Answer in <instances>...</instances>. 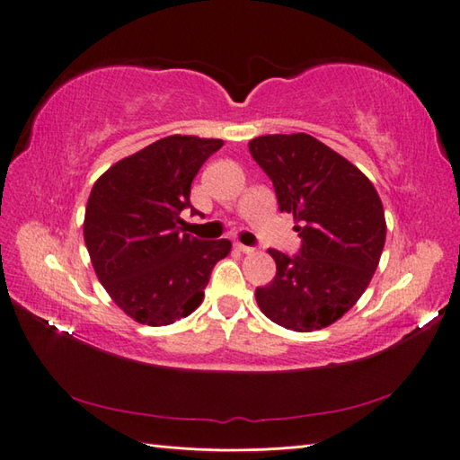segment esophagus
I'll return each mask as SVG.
<instances>
[{"instance_id": "esophagus-1", "label": "esophagus", "mask_w": 460, "mask_h": 460, "mask_svg": "<svg viewBox=\"0 0 460 460\" xmlns=\"http://www.w3.org/2000/svg\"><path fill=\"white\" fill-rule=\"evenodd\" d=\"M236 250L242 254H252L254 252L252 246H244V244H240V242H236Z\"/></svg>"}]
</instances>
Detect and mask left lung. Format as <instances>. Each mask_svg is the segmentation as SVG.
<instances>
[{
	"mask_svg": "<svg viewBox=\"0 0 460 460\" xmlns=\"http://www.w3.org/2000/svg\"><path fill=\"white\" fill-rule=\"evenodd\" d=\"M250 154L272 180L280 212L302 238L300 252L268 250L270 284L256 288L260 310L288 331L336 323L367 290L385 248V208L372 181L341 154L308 134L250 140Z\"/></svg>",
	"mask_w": 460,
	"mask_h": 460,
	"instance_id": "1",
	"label": "left lung"
}]
</instances>
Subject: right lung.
Segmentation results:
<instances>
[{
    "label": "right lung",
    "mask_w": 460,
    "mask_h": 460,
    "mask_svg": "<svg viewBox=\"0 0 460 460\" xmlns=\"http://www.w3.org/2000/svg\"><path fill=\"white\" fill-rule=\"evenodd\" d=\"M222 140L168 136L116 162L95 181L84 240L98 280L136 323L168 326L202 305L212 268L232 242L181 234L180 212L202 164Z\"/></svg>",
    "instance_id": "right-lung-1"
}]
</instances>
